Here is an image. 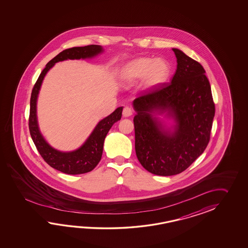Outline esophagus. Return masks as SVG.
<instances>
[{"label":"esophagus","mask_w":248,"mask_h":248,"mask_svg":"<svg viewBox=\"0 0 248 248\" xmlns=\"http://www.w3.org/2000/svg\"><path fill=\"white\" fill-rule=\"evenodd\" d=\"M122 114H123V117H125V118L131 116L132 114H133V111H132L131 108H129V107L126 106V107L123 109Z\"/></svg>","instance_id":"esophagus-1"}]
</instances>
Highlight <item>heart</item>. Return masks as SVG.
Wrapping results in <instances>:
<instances>
[{
    "label": "heart",
    "instance_id": "heart-1",
    "mask_svg": "<svg viewBox=\"0 0 248 248\" xmlns=\"http://www.w3.org/2000/svg\"><path fill=\"white\" fill-rule=\"evenodd\" d=\"M170 67L161 58H138L124 64L119 71L118 78L125 87H131L142 80L144 89H153L169 78Z\"/></svg>",
    "mask_w": 248,
    "mask_h": 248
}]
</instances>
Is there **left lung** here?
<instances>
[{
  "label": "left lung",
  "instance_id": "1",
  "mask_svg": "<svg viewBox=\"0 0 248 248\" xmlns=\"http://www.w3.org/2000/svg\"><path fill=\"white\" fill-rule=\"evenodd\" d=\"M172 49L177 66L171 82L133 102L137 158L150 173L161 176L182 173L204 153L216 111L203 66ZM160 116L172 123L168 126Z\"/></svg>",
  "mask_w": 248,
  "mask_h": 248
}]
</instances>
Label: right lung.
<instances>
[{
  "mask_svg": "<svg viewBox=\"0 0 248 248\" xmlns=\"http://www.w3.org/2000/svg\"><path fill=\"white\" fill-rule=\"evenodd\" d=\"M103 52L104 48L100 45L71 47L63 50L46 64L32 89L29 116V130L32 141L43 159L51 168L64 174H85L95 169L102 158L106 135L112 125L122 119L123 107H118L109 116L101 120L81 146L71 152H62L53 148L40 130L37 119L38 95L44 77L55 63L68 59H91Z\"/></svg>",
  "mask_w": 248,
  "mask_h": 248,
  "instance_id": "obj_1",
  "label": "right lung"
}]
</instances>
